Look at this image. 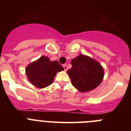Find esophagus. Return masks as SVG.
Segmentation results:
<instances>
[{
	"label": "esophagus",
	"instance_id": "esophagus-1",
	"mask_svg": "<svg viewBox=\"0 0 131 131\" xmlns=\"http://www.w3.org/2000/svg\"><path fill=\"white\" fill-rule=\"evenodd\" d=\"M63 67H64V71H67L68 68H67V64H64Z\"/></svg>",
	"mask_w": 131,
	"mask_h": 131
}]
</instances>
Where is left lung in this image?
<instances>
[{"label":"left lung","mask_w":131,"mask_h":131,"mask_svg":"<svg viewBox=\"0 0 131 131\" xmlns=\"http://www.w3.org/2000/svg\"><path fill=\"white\" fill-rule=\"evenodd\" d=\"M72 68L67 71L72 84L82 93L94 89L102 82L104 71L97 61L83 54L71 60Z\"/></svg>","instance_id":"obj_1"}]
</instances>
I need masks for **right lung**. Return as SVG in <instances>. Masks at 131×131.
<instances>
[{"label":"right lung","mask_w":131,"mask_h":131,"mask_svg":"<svg viewBox=\"0 0 131 131\" xmlns=\"http://www.w3.org/2000/svg\"><path fill=\"white\" fill-rule=\"evenodd\" d=\"M61 64L50 61L47 57H41L26 67V73L32 84L38 88H45L52 82L57 72L63 71Z\"/></svg>","instance_id":"add662e5"}]
</instances>
